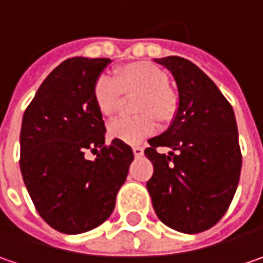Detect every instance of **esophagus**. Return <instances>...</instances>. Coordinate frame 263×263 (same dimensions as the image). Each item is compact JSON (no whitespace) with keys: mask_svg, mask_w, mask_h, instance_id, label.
I'll list each match as a JSON object with an SVG mask.
<instances>
[{"mask_svg":"<svg viewBox=\"0 0 263 263\" xmlns=\"http://www.w3.org/2000/svg\"><path fill=\"white\" fill-rule=\"evenodd\" d=\"M132 152H134V156H135V157H141L144 154V148L143 147H140V145H135V147H132Z\"/></svg>","mask_w":263,"mask_h":263,"instance_id":"1","label":"esophagus"}]
</instances>
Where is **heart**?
<instances>
[{"mask_svg":"<svg viewBox=\"0 0 263 263\" xmlns=\"http://www.w3.org/2000/svg\"><path fill=\"white\" fill-rule=\"evenodd\" d=\"M169 74L150 62H132L113 70V78H100L92 88V100L103 118H115L122 98L135 97L131 119H120L109 126V137L125 144H138L150 137L158 122L171 125L179 110V96L169 86Z\"/></svg>","mask_w":263,"mask_h":263,"instance_id":"1","label":"heart"}]
</instances>
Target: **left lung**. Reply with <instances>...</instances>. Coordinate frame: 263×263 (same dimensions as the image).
<instances>
[{
	"label": "left lung",
	"instance_id": "1",
	"mask_svg": "<svg viewBox=\"0 0 263 263\" xmlns=\"http://www.w3.org/2000/svg\"><path fill=\"white\" fill-rule=\"evenodd\" d=\"M178 85L179 110L169 129L148 140L154 172L147 182L154 212L169 228L197 234L228 211L241 172L234 110L211 78L181 57L154 59ZM169 146V155L157 152Z\"/></svg>",
	"mask_w": 263,
	"mask_h": 263
}]
</instances>
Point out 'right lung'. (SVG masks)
I'll return each mask as SVG.
<instances>
[{
	"label": "right lung",
	"mask_w": 263,
	"mask_h": 263,
	"mask_svg": "<svg viewBox=\"0 0 263 263\" xmlns=\"http://www.w3.org/2000/svg\"><path fill=\"white\" fill-rule=\"evenodd\" d=\"M109 59L73 57L45 78L25 110L20 171L41 218L63 234H82L115 209L132 148L104 143V120L92 88ZM86 151L96 154L86 159Z\"/></svg>",
	"instance_id": "1"
}]
</instances>
